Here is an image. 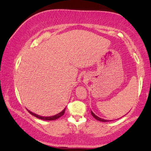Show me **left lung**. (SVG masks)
Instances as JSON below:
<instances>
[{
	"mask_svg": "<svg viewBox=\"0 0 151 151\" xmlns=\"http://www.w3.org/2000/svg\"><path fill=\"white\" fill-rule=\"evenodd\" d=\"M91 115H93V117L95 119H96L97 120H98V121H100V122H109V120H107V119H102V118H100V117H98V116H97V115H95L94 113L92 112V111H91Z\"/></svg>",
	"mask_w": 151,
	"mask_h": 151,
	"instance_id": "8db88e82",
	"label": "left lung"
}]
</instances>
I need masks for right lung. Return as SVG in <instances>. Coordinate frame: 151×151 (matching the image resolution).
<instances>
[{
    "mask_svg": "<svg viewBox=\"0 0 151 151\" xmlns=\"http://www.w3.org/2000/svg\"><path fill=\"white\" fill-rule=\"evenodd\" d=\"M66 109V108H65ZM65 109H64L63 111H62L60 113H58V114L55 115H53V116H50V117H43V116H40V115H36L35 114V113L31 112L30 111H28V112L30 113V114H32V115H34V116L36 117L38 119H43V120H55V119H56L58 118H59V117H60L62 115H64V113H65Z\"/></svg>",
    "mask_w": 151,
    "mask_h": 151,
    "instance_id": "1",
    "label": "right lung"
}]
</instances>
